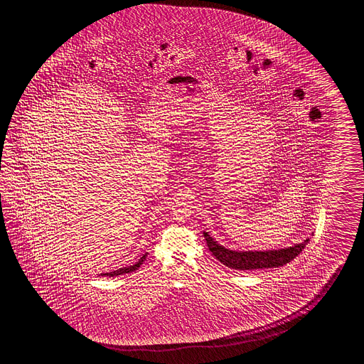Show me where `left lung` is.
<instances>
[{"label": "left lung", "instance_id": "8db88e82", "mask_svg": "<svg viewBox=\"0 0 364 364\" xmlns=\"http://www.w3.org/2000/svg\"><path fill=\"white\" fill-rule=\"evenodd\" d=\"M207 246L213 256L223 262L225 267L237 270H255V269L279 268L294 260L296 256L301 254L306 247L310 238L296 243L289 247L278 248V250H265V251H237L230 250L218 240H213L208 232H203Z\"/></svg>", "mask_w": 364, "mask_h": 364}]
</instances>
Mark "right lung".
<instances>
[{
	"instance_id": "right-lung-1",
	"label": "right lung",
	"mask_w": 364,
	"mask_h": 364,
	"mask_svg": "<svg viewBox=\"0 0 364 364\" xmlns=\"http://www.w3.org/2000/svg\"><path fill=\"white\" fill-rule=\"evenodd\" d=\"M146 255L148 254L143 255L135 264H132L130 267H124V268L117 269V270H113V272H109V273H102V274L99 275H103V277H117V275L126 274V273H132V272H135V270L140 268V265L146 259Z\"/></svg>"
}]
</instances>
